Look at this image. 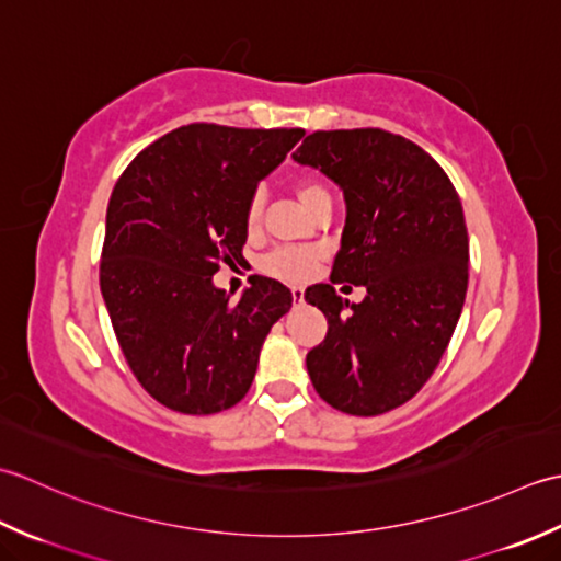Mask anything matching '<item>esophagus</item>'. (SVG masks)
Returning a JSON list of instances; mask_svg holds the SVG:
<instances>
[{
	"label": "esophagus",
	"mask_w": 561,
	"mask_h": 561,
	"mask_svg": "<svg viewBox=\"0 0 561 561\" xmlns=\"http://www.w3.org/2000/svg\"><path fill=\"white\" fill-rule=\"evenodd\" d=\"M290 293H293V300H295V302H302V300H305V290H302V285H293Z\"/></svg>",
	"instance_id": "obj_1"
}]
</instances>
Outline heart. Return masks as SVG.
<instances>
[{
  "mask_svg": "<svg viewBox=\"0 0 561 561\" xmlns=\"http://www.w3.org/2000/svg\"><path fill=\"white\" fill-rule=\"evenodd\" d=\"M295 196L307 210H312L317 203L331 201L327 186L314 176L295 179ZM261 215H264V193L256 191L254 196L249 198L247 213H244V222L249 232L259 230ZM319 256H322V251L317 247H276L273 251H268L264 261H261V268L283 280H305L312 273Z\"/></svg>",
  "mask_w": 561,
  "mask_h": 561,
  "instance_id": "1",
  "label": "heart"
}]
</instances>
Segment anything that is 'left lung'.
I'll return each mask as SVG.
<instances>
[{
	"mask_svg": "<svg viewBox=\"0 0 561 561\" xmlns=\"http://www.w3.org/2000/svg\"><path fill=\"white\" fill-rule=\"evenodd\" d=\"M293 159L344 191L331 282L366 288L353 306L330 283L305 290L329 322L307 373L334 409L385 414L424 387L460 319L470 261L460 196L428 152L380 128L317 130Z\"/></svg>",
	"mask_w": 561,
	"mask_h": 561,
	"instance_id": "obj_1",
	"label": "left lung"
}]
</instances>
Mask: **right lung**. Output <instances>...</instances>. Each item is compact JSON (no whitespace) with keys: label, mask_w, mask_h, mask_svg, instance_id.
Segmentation results:
<instances>
[{"label":"right lung","mask_w":561,"mask_h":561,"mask_svg":"<svg viewBox=\"0 0 561 561\" xmlns=\"http://www.w3.org/2000/svg\"><path fill=\"white\" fill-rule=\"evenodd\" d=\"M302 135L191 123L145 147L113 188L101 295L125 360L159 404L215 414L249 392L293 293L259 276L232 302L213 276L242 259L247 203Z\"/></svg>","instance_id":"right-lung-1"}]
</instances>
